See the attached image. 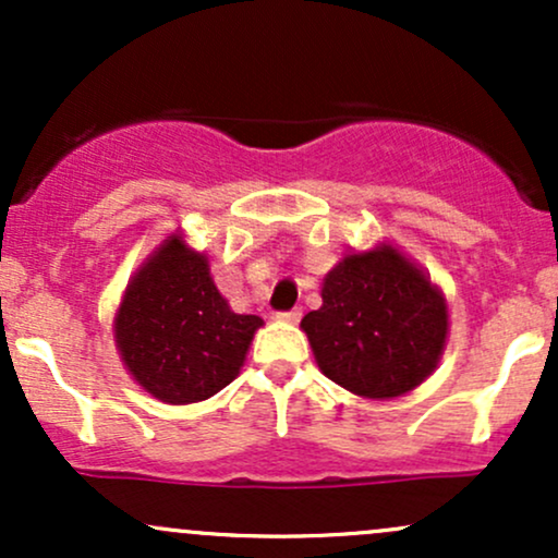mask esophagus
Returning <instances> with one entry per match:
<instances>
[{
	"label": "esophagus",
	"instance_id": "esophagus-1",
	"mask_svg": "<svg viewBox=\"0 0 558 558\" xmlns=\"http://www.w3.org/2000/svg\"><path fill=\"white\" fill-rule=\"evenodd\" d=\"M275 317H278L280 323H291L293 325V323H299V319H301V310L296 306V310H291V312H278Z\"/></svg>",
	"mask_w": 558,
	"mask_h": 558
}]
</instances>
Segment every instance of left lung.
Segmentation results:
<instances>
[{
    "instance_id": "obj_1",
    "label": "left lung",
    "mask_w": 558,
    "mask_h": 558,
    "mask_svg": "<svg viewBox=\"0 0 558 558\" xmlns=\"http://www.w3.org/2000/svg\"><path fill=\"white\" fill-rule=\"evenodd\" d=\"M319 296L323 306L301 319V330L336 386L388 401L435 373L448 341V301L399 246L351 248L323 278Z\"/></svg>"
}]
</instances>
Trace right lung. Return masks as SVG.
Here are the masks:
<instances>
[{
    "label": "right lung",
    "instance_id": "add662e5",
    "mask_svg": "<svg viewBox=\"0 0 558 558\" xmlns=\"http://www.w3.org/2000/svg\"><path fill=\"white\" fill-rule=\"evenodd\" d=\"M262 325L257 315L230 310L207 254L175 230L128 280L112 336L128 375L157 401L183 407L207 401L239 377Z\"/></svg>",
    "mask_w": 558,
    "mask_h": 558
}]
</instances>
